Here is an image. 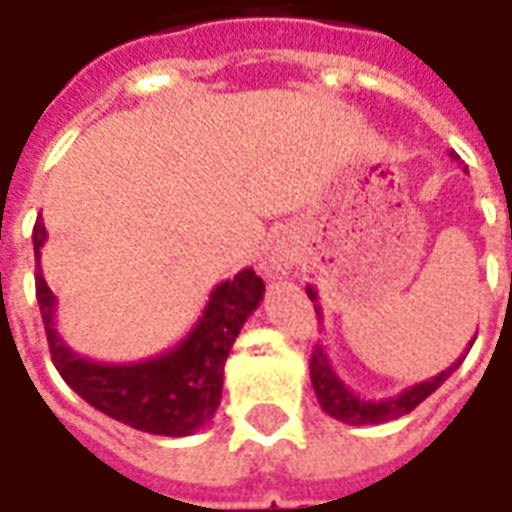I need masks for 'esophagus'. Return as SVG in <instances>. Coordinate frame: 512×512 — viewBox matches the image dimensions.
<instances>
[{
    "label": "esophagus",
    "mask_w": 512,
    "mask_h": 512,
    "mask_svg": "<svg viewBox=\"0 0 512 512\" xmlns=\"http://www.w3.org/2000/svg\"><path fill=\"white\" fill-rule=\"evenodd\" d=\"M260 266H263V274H266V277L282 279V277H288L290 268L296 266V255H293V249H290V246L285 244L274 246Z\"/></svg>",
    "instance_id": "esophagus-1"
}]
</instances>
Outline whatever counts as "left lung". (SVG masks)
Here are the masks:
<instances>
[{
  "label": "left lung",
  "instance_id": "obj_1",
  "mask_svg": "<svg viewBox=\"0 0 512 512\" xmlns=\"http://www.w3.org/2000/svg\"><path fill=\"white\" fill-rule=\"evenodd\" d=\"M450 158L458 161L455 153H450ZM307 296H310L312 301H318V293H315L312 285H307ZM315 312H318V318H321V307H318V304H315ZM472 343H469V348H472ZM466 354H469V351H466ZM461 362L463 356L461 359H455L447 370H441L439 376L408 386V389H403V392L395 397L365 400V397L354 395V392L345 386L343 378L334 373L332 362H329V354L323 351L321 345H315L310 359V378L312 386H315V395H318V403H321V408L329 417L340 419V422H348V425H381V422H389V419H397L403 417V414H408V411H414L425 397L433 395V392L461 367Z\"/></svg>",
  "mask_w": 512,
  "mask_h": 512
}]
</instances>
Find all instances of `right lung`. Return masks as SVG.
Listing matches in <instances>:
<instances>
[{
	"mask_svg": "<svg viewBox=\"0 0 512 512\" xmlns=\"http://www.w3.org/2000/svg\"><path fill=\"white\" fill-rule=\"evenodd\" d=\"M35 293L49 337L54 367L65 384L106 417L128 428L156 436H191L216 414L222 400L224 362L246 318L263 301L266 285L252 268L238 271L213 288L200 321L167 354L142 362L109 365L76 354L54 326L57 299L40 271V249L46 244V227L35 222Z\"/></svg>",
	"mask_w": 512,
	"mask_h": 512,
	"instance_id": "1",
	"label": "right lung"
}]
</instances>
